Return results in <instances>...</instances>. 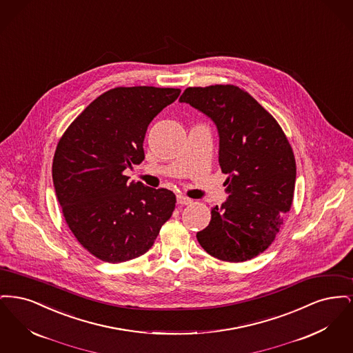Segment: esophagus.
<instances>
[{
    "mask_svg": "<svg viewBox=\"0 0 353 353\" xmlns=\"http://www.w3.org/2000/svg\"><path fill=\"white\" fill-rule=\"evenodd\" d=\"M177 203L179 205H189V203H192V200L180 194V196H177Z\"/></svg>",
    "mask_w": 353,
    "mask_h": 353,
    "instance_id": "1",
    "label": "esophagus"
}]
</instances>
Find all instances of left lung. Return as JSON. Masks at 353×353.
I'll list each match as a JSON object with an SVG mask.
<instances>
[{"label": "left lung", "mask_w": 353, "mask_h": 353, "mask_svg": "<svg viewBox=\"0 0 353 353\" xmlns=\"http://www.w3.org/2000/svg\"><path fill=\"white\" fill-rule=\"evenodd\" d=\"M180 101L212 119L229 199L197 233L202 249L225 262L250 261L274 242L291 209L296 163L282 127L234 84L188 87Z\"/></svg>", "instance_id": "8db88e82"}]
</instances>
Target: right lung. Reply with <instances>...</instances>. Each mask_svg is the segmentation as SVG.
Wrapping results in <instances>:
<instances>
[{
	"instance_id": "1",
	"label": "right lung",
	"mask_w": 353,
	"mask_h": 353,
	"mask_svg": "<svg viewBox=\"0 0 353 353\" xmlns=\"http://www.w3.org/2000/svg\"><path fill=\"white\" fill-rule=\"evenodd\" d=\"M180 92L152 85L108 90L58 141L52 183L63 217L84 249L104 262L145 254L174 210L173 192L128 184L123 172L144 160L150 123Z\"/></svg>"
}]
</instances>
